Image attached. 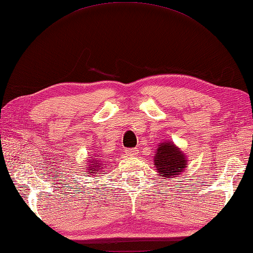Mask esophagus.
<instances>
[{"label": "esophagus", "instance_id": "1", "mask_svg": "<svg viewBox=\"0 0 253 253\" xmlns=\"http://www.w3.org/2000/svg\"><path fill=\"white\" fill-rule=\"evenodd\" d=\"M138 151H139V150L136 148H127V149L124 150V153H126V156H129V157H134V156H136V154H138Z\"/></svg>", "mask_w": 253, "mask_h": 253}]
</instances>
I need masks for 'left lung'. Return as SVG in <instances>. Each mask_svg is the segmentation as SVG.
<instances>
[{"instance_id": "left-lung-1", "label": "left lung", "mask_w": 253, "mask_h": 253, "mask_svg": "<svg viewBox=\"0 0 253 253\" xmlns=\"http://www.w3.org/2000/svg\"><path fill=\"white\" fill-rule=\"evenodd\" d=\"M154 166L161 178L171 180L182 173L188 167L185 154L172 142H162L154 156Z\"/></svg>"}]
</instances>
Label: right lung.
<instances>
[{"mask_svg": "<svg viewBox=\"0 0 253 253\" xmlns=\"http://www.w3.org/2000/svg\"><path fill=\"white\" fill-rule=\"evenodd\" d=\"M93 156L91 154V159H88V163L90 165L87 166V170H88V175H95L96 173L102 174L103 173V169L105 163L103 161H101L102 159H97V158H92ZM100 158V157H99Z\"/></svg>", "mask_w": 253, "mask_h": 253, "instance_id": "add662e5", "label": "right lung"}]
</instances>
